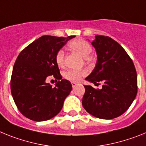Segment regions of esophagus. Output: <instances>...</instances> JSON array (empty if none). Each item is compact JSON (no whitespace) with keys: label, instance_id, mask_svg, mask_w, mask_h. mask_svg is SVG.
<instances>
[{"label":"esophagus","instance_id":"esophagus-1","mask_svg":"<svg viewBox=\"0 0 146 146\" xmlns=\"http://www.w3.org/2000/svg\"><path fill=\"white\" fill-rule=\"evenodd\" d=\"M71 84H72V87H73V88H74V87H76L77 84H78L76 83V82H71Z\"/></svg>","mask_w":146,"mask_h":146}]
</instances>
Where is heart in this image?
I'll return each mask as SVG.
<instances>
[{
  "mask_svg": "<svg viewBox=\"0 0 146 146\" xmlns=\"http://www.w3.org/2000/svg\"><path fill=\"white\" fill-rule=\"evenodd\" d=\"M68 46L73 50H76L84 59H87L92 51L90 44L82 39L72 40L68 43ZM64 52L62 49H60L56 54V62L59 67H62L64 65ZM84 75H85V72L77 70H68L64 73V77L71 82H78Z\"/></svg>",
  "mask_w": 146,
  "mask_h": 146,
  "instance_id": "b5f03b06",
  "label": "heart"
}]
</instances>
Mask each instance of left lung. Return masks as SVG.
Segmentation results:
<instances>
[{
    "label": "left lung",
    "mask_w": 146,
    "mask_h": 146,
    "mask_svg": "<svg viewBox=\"0 0 146 146\" xmlns=\"http://www.w3.org/2000/svg\"><path fill=\"white\" fill-rule=\"evenodd\" d=\"M92 45L97 54V62L85 80L95 85L102 82L103 85L101 90L84 85L82 105L98 118H115L129 108L136 97V70L126 50L113 39L97 35Z\"/></svg>",
    "instance_id": "1"
}]
</instances>
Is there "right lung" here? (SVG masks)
<instances>
[{"label":"right lung","mask_w":146,"mask_h":146,"mask_svg":"<svg viewBox=\"0 0 146 146\" xmlns=\"http://www.w3.org/2000/svg\"><path fill=\"white\" fill-rule=\"evenodd\" d=\"M75 36H45L20 52L14 65L11 92L19 111L30 120L44 121L55 117L72 90L69 81L62 79L56 54ZM53 75L58 82L52 87L46 78Z\"/></svg>","instance_id":"add662e5"}]
</instances>
